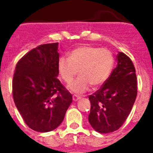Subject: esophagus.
<instances>
[{"mask_svg":"<svg viewBox=\"0 0 153 153\" xmlns=\"http://www.w3.org/2000/svg\"><path fill=\"white\" fill-rule=\"evenodd\" d=\"M72 98H73V101L74 102H77V101H79V99H80V97L79 96H77V95H73V97H72Z\"/></svg>","mask_w":153,"mask_h":153,"instance_id":"34e87169","label":"esophagus"}]
</instances>
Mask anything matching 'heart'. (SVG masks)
<instances>
[{
  "label": "heart",
  "instance_id": "b5f03b06",
  "mask_svg": "<svg viewBox=\"0 0 153 153\" xmlns=\"http://www.w3.org/2000/svg\"><path fill=\"white\" fill-rule=\"evenodd\" d=\"M114 59L110 51L91 45L79 47L70 53L69 58H60L58 70L66 83H71L77 76L76 81L68 86L72 93L81 94L91 88L99 87L105 82L111 73Z\"/></svg>",
  "mask_w": 153,
  "mask_h": 153
}]
</instances>
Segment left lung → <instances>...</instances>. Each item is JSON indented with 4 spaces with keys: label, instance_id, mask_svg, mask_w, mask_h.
Listing matches in <instances>:
<instances>
[{
    "label": "left lung",
    "instance_id": "1",
    "mask_svg": "<svg viewBox=\"0 0 153 153\" xmlns=\"http://www.w3.org/2000/svg\"><path fill=\"white\" fill-rule=\"evenodd\" d=\"M117 65L103 86L89 96L91 112L89 122L98 133H109L117 130L125 122L135 102L137 75L132 60L118 52Z\"/></svg>",
    "mask_w": 153,
    "mask_h": 153
}]
</instances>
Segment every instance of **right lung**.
I'll return each mask as SVG.
<instances>
[{
  "label": "right lung",
  "mask_w": 153,
  "mask_h": 153,
  "mask_svg": "<svg viewBox=\"0 0 153 153\" xmlns=\"http://www.w3.org/2000/svg\"><path fill=\"white\" fill-rule=\"evenodd\" d=\"M59 43L42 44L16 66L13 95L27 126L40 133L57 128L72 102V95L57 79Z\"/></svg>",
  "instance_id": "1"
}]
</instances>
